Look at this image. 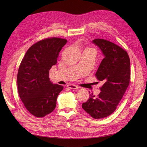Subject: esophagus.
Here are the masks:
<instances>
[{
	"label": "esophagus",
	"mask_w": 147,
	"mask_h": 147,
	"mask_svg": "<svg viewBox=\"0 0 147 147\" xmlns=\"http://www.w3.org/2000/svg\"><path fill=\"white\" fill-rule=\"evenodd\" d=\"M68 88H69L70 89H72V90H77V89L79 88L78 86H77V85H75V84H69L67 85Z\"/></svg>",
	"instance_id": "1"
}]
</instances>
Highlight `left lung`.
<instances>
[{
	"label": "left lung",
	"instance_id": "1",
	"mask_svg": "<svg viewBox=\"0 0 147 147\" xmlns=\"http://www.w3.org/2000/svg\"><path fill=\"white\" fill-rule=\"evenodd\" d=\"M92 43L104 56L96 74L104 84L98 96L90 94L82 108L93 118L100 119L115 112L125 93L130 81V59L125 50L112 42L97 38Z\"/></svg>",
	"mask_w": 147,
	"mask_h": 147
}]
</instances>
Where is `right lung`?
<instances>
[{"mask_svg": "<svg viewBox=\"0 0 147 147\" xmlns=\"http://www.w3.org/2000/svg\"><path fill=\"white\" fill-rule=\"evenodd\" d=\"M66 40L49 38L31 46L22 60L17 75L18 90L29 112L41 118L51 113L64 87L50 82L49 71L57 63Z\"/></svg>", "mask_w": 147, "mask_h": 147, "instance_id": "add662e5", "label": "right lung"}]
</instances>
